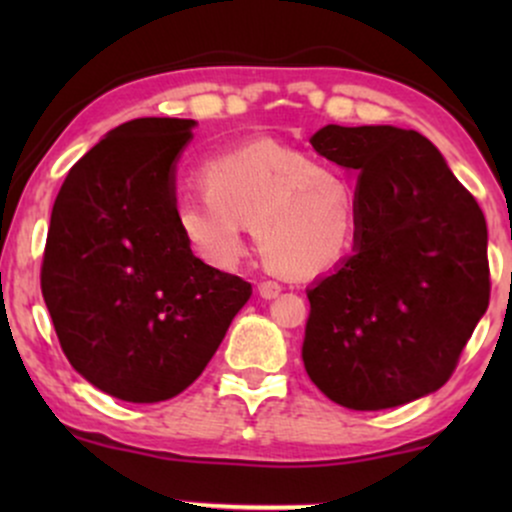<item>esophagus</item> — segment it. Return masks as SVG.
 <instances>
[{
  "instance_id": "1",
  "label": "esophagus",
  "mask_w": 512,
  "mask_h": 512,
  "mask_svg": "<svg viewBox=\"0 0 512 512\" xmlns=\"http://www.w3.org/2000/svg\"><path fill=\"white\" fill-rule=\"evenodd\" d=\"M257 293H260L262 298H276L281 293V286L276 284V281H260V286H257Z\"/></svg>"
}]
</instances>
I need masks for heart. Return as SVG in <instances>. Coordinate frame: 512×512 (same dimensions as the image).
<instances>
[{
    "label": "heart",
    "instance_id": "obj_1",
    "mask_svg": "<svg viewBox=\"0 0 512 512\" xmlns=\"http://www.w3.org/2000/svg\"><path fill=\"white\" fill-rule=\"evenodd\" d=\"M202 192L175 202V226L211 267L231 269L252 226L260 257L286 279L337 269L361 231L356 187L337 168L276 142H252L214 156L199 170Z\"/></svg>",
    "mask_w": 512,
    "mask_h": 512
}]
</instances>
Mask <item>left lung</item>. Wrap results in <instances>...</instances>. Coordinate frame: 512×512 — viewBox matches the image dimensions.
I'll use <instances>...</instances> for the list:
<instances>
[{
    "instance_id": "obj_1",
    "label": "left lung",
    "mask_w": 512,
    "mask_h": 512,
    "mask_svg": "<svg viewBox=\"0 0 512 512\" xmlns=\"http://www.w3.org/2000/svg\"><path fill=\"white\" fill-rule=\"evenodd\" d=\"M310 144L358 178L361 231L354 255L308 289L305 370L356 411L431 395L489 308L477 199L414 129L327 125Z\"/></svg>"
}]
</instances>
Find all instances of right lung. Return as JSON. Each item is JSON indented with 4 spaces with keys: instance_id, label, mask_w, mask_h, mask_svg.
<instances>
[{
    "instance_id": "right-lung-1",
    "label": "right lung",
    "mask_w": 512,
    "mask_h": 512,
    "mask_svg": "<svg viewBox=\"0 0 512 512\" xmlns=\"http://www.w3.org/2000/svg\"><path fill=\"white\" fill-rule=\"evenodd\" d=\"M195 120L139 117L74 163L55 199L40 289L64 356L137 404L187 390L252 286L192 255L175 226V161Z\"/></svg>"
}]
</instances>
